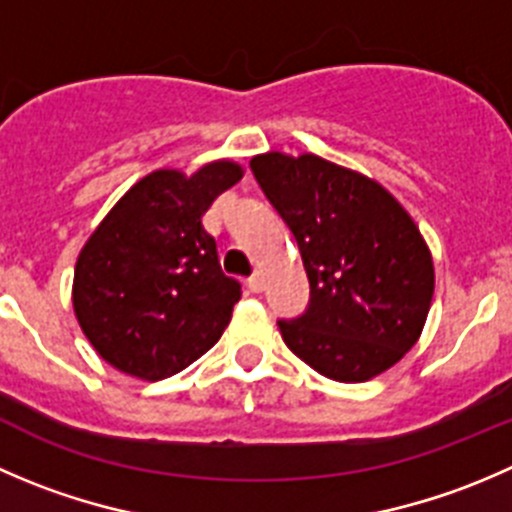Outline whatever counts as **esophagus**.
Here are the masks:
<instances>
[{
    "label": "esophagus",
    "instance_id": "1",
    "mask_svg": "<svg viewBox=\"0 0 512 512\" xmlns=\"http://www.w3.org/2000/svg\"><path fill=\"white\" fill-rule=\"evenodd\" d=\"M247 287H250L252 292H262V290H265V277L257 272V275H252L250 280H247Z\"/></svg>",
    "mask_w": 512,
    "mask_h": 512
}]
</instances>
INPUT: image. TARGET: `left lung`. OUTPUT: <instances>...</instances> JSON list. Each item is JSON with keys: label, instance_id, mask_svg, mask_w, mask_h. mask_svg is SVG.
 Instances as JSON below:
<instances>
[{"label": "left lung", "instance_id": "left-lung-1", "mask_svg": "<svg viewBox=\"0 0 512 512\" xmlns=\"http://www.w3.org/2000/svg\"><path fill=\"white\" fill-rule=\"evenodd\" d=\"M250 167L310 280L305 315L277 320L285 345L337 382L390 370L418 342L435 290L413 217L375 180L317 155L265 152Z\"/></svg>", "mask_w": 512, "mask_h": 512}]
</instances>
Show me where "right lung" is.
Segmentation results:
<instances>
[{"label": "right lung", "instance_id": "1", "mask_svg": "<svg viewBox=\"0 0 512 512\" xmlns=\"http://www.w3.org/2000/svg\"><path fill=\"white\" fill-rule=\"evenodd\" d=\"M232 160L187 177L155 170L124 192L84 242L72 305L102 360L140 380H162L205 355L240 300L202 217L242 180Z\"/></svg>", "mask_w": 512, "mask_h": 512}]
</instances>
